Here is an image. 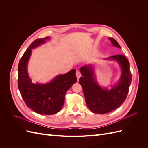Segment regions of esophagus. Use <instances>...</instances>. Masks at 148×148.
<instances>
[{
    "label": "esophagus",
    "mask_w": 148,
    "mask_h": 148,
    "mask_svg": "<svg viewBox=\"0 0 148 148\" xmlns=\"http://www.w3.org/2000/svg\"><path fill=\"white\" fill-rule=\"evenodd\" d=\"M76 75H77V78L78 80H79V79L80 78V77H81V76H82L81 73H80V72H79V71L77 70V72H76Z\"/></svg>",
    "instance_id": "obj_1"
}]
</instances>
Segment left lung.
Masks as SVG:
<instances>
[{
	"instance_id": "1",
	"label": "left lung",
	"mask_w": 148,
	"mask_h": 148,
	"mask_svg": "<svg viewBox=\"0 0 148 148\" xmlns=\"http://www.w3.org/2000/svg\"><path fill=\"white\" fill-rule=\"evenodd\" d=\"M112 44L116 47L120 46L116 40L109 38ZM117 62L120 67L121 74L119 81L110 89L101 86L96 78L95 64H89L80 68L82 77L79 83L82 87L88 108L93 113L104 114L116 109L123 104L128 95L132 82L130 63L123 55H116L105 59Z\"/></svg>"
}]
</instances>
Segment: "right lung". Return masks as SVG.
Wrapping results in <instances>:
<instances>
[{"mask_svg":"<svg viewBox=\"0 0 148 148\" xmlns=\"http://www.w3.org/2000/svg\"><path fill=\"white\" fill-rule=\"evenodd\" d=\"M51 40L50 37L37 39L26 49L19 62L18 86L25 104L34 112L41 115H53L59 112L65 102L67 91L77 82L76 70L57 75L46 83L32 82L28 72V64L32 49Z\"/></svg>","mask_w":148,"mask_h":148,"instance_id":"obj_1","label":"right lung"}]
</instances>
